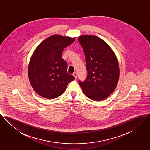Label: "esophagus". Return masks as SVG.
I'll use <instances>...</instances> for the list:
<instances>
[{
	"mask_svg": "<svg viewBox=\"0 0 150 150\" xmlns=\"http://www.w3.org/2000/svg\"><path fill=\"white\" fill-rule=\"evenodd\" d=\"M72 75H73V76L75 77V78L76 79V78H77V74H76V72H74Z\"/></svg>",
	"mask_w": 150,
	"mask_h": 150,
	"instance_id": "obj_1",
	"label": "esophagus"
}]
</instances>
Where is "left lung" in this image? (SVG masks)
<instances>
[{
    "instance_id": "1",
    "label": "left lung",
    "mask_w": 150,
    "mask_h": 150,
    "mask_svg": "<svg viewBox=\"0 0 150 150\" xmlns=\"http://www.w3.org/2000/svg\"><path fill=\"white\" fill-rule=\"evenodd\" d=\"M86 58L87 76L79 85L90 99L98 101L112 94L120 75L116 56L110 47L98 37L84 35L78 37Z\"/></svg>"
}]
</instances>
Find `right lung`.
I'll use <instances>...</instances> for the list:
<instances>
[{
    "mask_svg": "<svg viewBox=\"0 0 150 150\" xmlns=\"http://www.w3.org/2000/svg\"><path fill=\"white\" fill-rule=\"evenodd\" d=\"M75 38L53 35L35 50L28 68V76L34 90L40 96L54 99L63 94L67 84L75 78L67 72V62L62 58L63 50Z\"/></svg>",
    "mask_w": 150,
    "mask_h": 150,
    "instance_id": "obj_1",
    "label": "right lung"
}]
</instances>
